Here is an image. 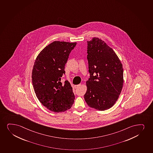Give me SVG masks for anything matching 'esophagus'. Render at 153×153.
I'll return each instance as SVG.
<instances>
[{
	"label": "esophagus",
	"mask_w": 153,
	"mask_h": 153,
	"mask_svg": "<svg viewBox=\"0 0 153 153\" xmlns=\"http://www.w3.org/2000/svg\"><path fill=\"white\" fill-rule=\"evenodd\" d=\"M80 86H81V84H79V85H74V87L76 89H77V88H79Z\"/></svg>",
	"instance_id": "esophagus-1"
}]
</instances>
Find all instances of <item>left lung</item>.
Here are the masks:
<instances>
[{
  "instance_id": "obj_1",
  "label": "left lung",
  "mask_w": 153,
  "mask_h": 153,
  "mask_svg": "<svg viewBox=\"0 0 153 153\" xmlns=\"http://www.w3.org/2000/svg\"><path fill=\"white\" fill-rule=\"evenodd\" d=\"M90 78L84 95L88 105L104 111L117 102L123 88V68L117 55L102 40L87 41Z\"/></svg>"
}]
</instances>
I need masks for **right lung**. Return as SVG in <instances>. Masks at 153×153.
Wrapping results in <instances>:
<instances>
[{"label":"right lung","instance_id":"obj_1","mask_svg":"<svg viewBox=\"0 0 153 153\" xmlns=\"http://www.w3.org/2000/svg\"><path fill=\"white\" fill-rule=\"evenodd\" d=\"M76 42L54 41L36 58L32 72L34 92L40 102L50 111L61 112L70 109L75 95L68 80L61 82L65 65Z\"/></svg>","mask_w":153,"mask_h":153}]
</instances>
